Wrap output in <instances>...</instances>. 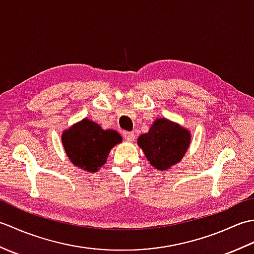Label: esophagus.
Masks as SVG:
<instances>
[{"label": "esophagus", "mask_w": 254, "mask_h": 254, "mask_svg": "<svg viewBox=\"0 0 254 254\" xmlns=\"http://www.w3.org/2000/svg\"><path fill=\"white\" fill-rule=\"evenodd\" d=\"M123 137L126 138L127 142H133L134 139H135V135H134V133L133 132H127V131L123 132Z\"/></svg>", "instance_id": "obj_1"}]
</instances>
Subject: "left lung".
<instances>
[{"mask_svg":"<svg viewBox=\"0 0 254 254\" xmlns=\"http://www.w3.org/2000/svg\"><path fill=\"white\" fill-rule=\"evenodd\" d=\"M190 141L191 135L186 128L167 119H157L148 133L138 137L137 144L150 165L167 170L182 159Z\"/></svg>","mask_w":254,"mask_h":254,"instance_id":"left-lung-1","label":"left lung"}]
</instances>
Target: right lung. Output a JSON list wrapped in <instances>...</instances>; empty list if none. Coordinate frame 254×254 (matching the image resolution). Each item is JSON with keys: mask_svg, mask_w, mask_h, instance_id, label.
Instances as JSON below:
<instances>
[{"mask_svg": "<svg viewBox=\"0 0 254 254\" xmlns=\"http://www.w3.org/2000/svg\"><path fill=\"white\" fill-rule=\"evenodd\" d=\"M120 134L102 130L98 124L84 119L63 133L62 143L72 163L88 172H96L106 164L110 149L121 143Z\"/></svg>", "mask_w": 254, "mask_h": 254, "instance_id": "add662e5", "label": "right lung"}]
</instances>
